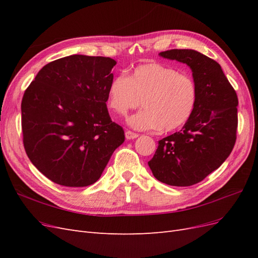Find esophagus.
I'll list each match as a JSON object with an SVG mask.
<instances>
[{
  "label": "esophagus",
  "mask_w": 258,
  "mask_h": 258,
  "mask_svg": "<svg viewBox=\"0 0 258 258\" xmlns=\"http://www.w3.org/2000/svg\"><path fill=\"white\" fill-rule=\"evenodd\" d=\"M124 135H126L127 140H134V139H137L139 137L138 134H136V132H132L130 130H127L126 134H124Z\"/></svg>",
  "instance_id": "esophagus-1"
}]
</instances>
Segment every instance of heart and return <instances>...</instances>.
Masks as SVG:
<instances>
[{
	"label": "heart",
	"instance_id": "1",
	"mask_svg": "<svg viewBox=\"0 0 258 258\" xmlns=\"http://www.w3.org/2000/svg\"><path fill=\"white\" fill-rule=\"evenodd\" d=\"M144 105L128 118L137 130L172 131L191 117L198 100V89L191 76L178 73L158 62L138 66L129 76L118 74L108 84L107 104L118 115Z\"/></svg>",
	"mask_w": 258,
	"mask_h": 258
}]
</instances>
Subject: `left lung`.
Listing matches in <instances>:
<instances>
[{
    "mask_svg": "<svg viewBox=\"0 0 258 258\" xmlns=\"http://www.w3.org/2000/svg\"><path fill=\"white\" fill-rule=\"evenodd\" d=\"M159 56L191 69L198 100L182 130L158 142L148 166L162 183L190 186L220 168L230 155L237 139L238 97L221 66L201 52L171 49Z\"/></svg>",
    "mask_w": 258,
    "mask_h": 258,
    "instance_id": "1",
    "label": "left lung"
}]
</instances>
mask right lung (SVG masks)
Listing matches in <instances>:
<instances>
[{
	"label": "right lung",
	"instance_id": "1",
	"mask_svg": "<svg viewBox=\"0 0 258 258\" xmlns=\"http://www.w3.org/2000/svg\"><path fill=\"white\" fill-rule=\"evenodd\" d=\"M116 61L73 54L49 62L21 101L23 145L31 162L53 183H96L124 141L106 107Z\"/></svg>",
	"mask_w": 258,
	"mask_h": 258
}]
</instances>
